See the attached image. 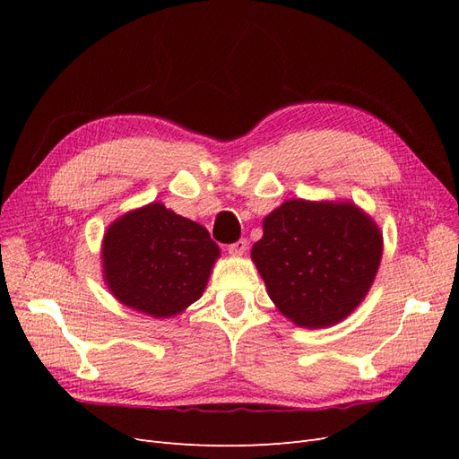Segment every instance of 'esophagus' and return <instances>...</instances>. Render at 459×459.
<instances>
[{"instance_id": "esophagus-1", "label": "esophagus", "mask_w": 459, "mask_h": 459, "mask_svg": "<svg viewBox=\"0 0 459 459\" xmlns=\"http://www.w3.org/2000/svg\"><path fill=\"white\" fill-rule=\"evenodd\" d=\"M228 251L231 256H243L247 253V241L245 239H239L238 243H233L228 247Z\"/></svg>"}]
</instances>
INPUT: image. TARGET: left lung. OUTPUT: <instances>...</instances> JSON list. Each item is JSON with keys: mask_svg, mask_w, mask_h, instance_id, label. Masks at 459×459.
I'll use <instances>...</instances> for the list:
<instances>
[{"mask_svg": "<svg viewBox=\"0 0 459 459\" xmlns=\"http://www.w3.org/2000/svg\"><path fill=\"white\" fill-rule=\"evenodd\" d=\"M262 231L251 258L275 308L295 325H335L369 293L383 233L352 201L289 199L262 220Z\"/></svg>", "mask_w": 459, "mask_h": 459, "instance_id": "left-lung-1", "label": "left lung"}]
</instances>
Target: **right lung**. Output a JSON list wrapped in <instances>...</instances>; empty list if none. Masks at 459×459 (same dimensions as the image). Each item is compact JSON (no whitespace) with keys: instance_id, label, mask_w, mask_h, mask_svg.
I'll return each mask as SVG.
<instances>
[{"instance_id":"obj_1","label":"right lung","mask_w":459,"mask_h":459,"mask_svg":"<svg viewBox=\"0 0 459 459\" xmlns=\"http://www.w3.org/2000/svg\"><path fill=\"white\" fill-rule=\"evenodd\" d=\"M220 258L206 228L152 201L118 216L101 241L103 281L120 304L174 317L203 297Z\"/></svg>"}]
</instances>
